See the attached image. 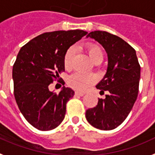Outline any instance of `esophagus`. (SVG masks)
Instances as JSON below:
<instances>
[{
    "mask_svg": "<svg viewBox=\"0 0 155 155\" xmlns=\"http://www.w3.org/2000/svg\"><path fill=\"white\" fill-rule=\"evenodd\" d=\"M75 95H77V96H80V97H82V96L85 95V93H82V92L76 91V92H75Z\"/></svg>",
    "mask_w": 155,
    "mask_h": 155,
    "instance_id": "1",
    "label": "esophagus"
}]
</instances>
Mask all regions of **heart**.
Returning <instances> with one entry per match:
<instances>
[{
  "label": "heart",
  "mask_w": 155,
  "mask_h": 155,
  "mask_svg": "<svg viewBox=\"0 0 155 155\" xmlns=\"http://www.w3.org/2000/svg\"><path fill=\"white\" fill-rule=\"evenodd\" d=\"M89 57L94 62H102L104 59V51L98 44L93 43H87L85 46ZM74 55V47H70L66 50L63 57L64 66L66 69H70L72 66L73 58ZM97 78L95 75L90 74L76 72L73 74L68 78V84L72 88L80 91H85L89 87L95 84Z\"/></svg>",
  "instance_id": "obj_1"
}]
</instances>
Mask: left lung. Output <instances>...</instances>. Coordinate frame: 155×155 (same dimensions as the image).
Returning a JSON list of instances; mask_svg holds the SVG:
<instances>
[{
    "mask_svg": "<svg viewBox=\"0 0 155 155\" xmlns=\"http://www.w3.org/2000/svg\"><path fill=\"white\" fill-rule=\"evenodd\" d=\"M90 37L101 43L108 54L107 73L97 85L101 93L96 107L85 112L87 121L100 130L109 131L120 125L131 112L139 93L140 65L135 49L117 35L94 31Z\"/></svg>",
    "mask_w": 155,
    "mask_h": 155,
    "instance_id": "8db88e82",
    "label": "left lung"
}]
</instances>
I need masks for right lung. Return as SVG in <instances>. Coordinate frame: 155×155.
<instances>
[{
	"instance_id": "add662e5",
	"label": "right lung",
	"mask_w": 155,
	"mask_h": 155,
	"mask_svg": "<svg viewBox=\"0 0 155 155\" xmlns=\"http://www.w3.org/2000/svg\"><path fill=\"white\" fill-rule=\"evenodd\" d=\"M87 33L78 29L45 32L29 41L18 53L12 68L14 96L24 118L38 130L54 129L65 118L66 103L74 92L63 86L59 93H54L49 85L65 70L66 50Z\"/></svg>"
}]
</instances>
